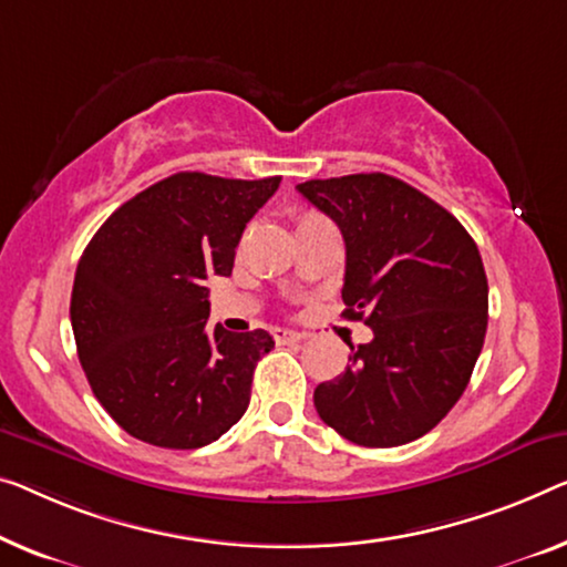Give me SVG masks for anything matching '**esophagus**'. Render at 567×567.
Wrapping results in <instances>:
<instances>
[{
  "instance_id": "1",
  "label": "esophagus",
  "mask_w": 567,
  "mask_h": 567,
  "mask_svg": "<svg viewBox=\"0 0 567 567\" xmlns=\"http://www.w3.org/2000/svg\"><path fill=\"white\" fill-rule=\"evenodd\" d=\"M272 336H275L277 343H298V341H302V338H306L302 333L290 331V328H275Z\"/></svg>"
}]
</instances>
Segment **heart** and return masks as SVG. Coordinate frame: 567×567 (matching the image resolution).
I'll return each mask as SVG.
<instances>
[{
    "instance_id": "1",
    "label": "heart",
    "mask_w": 567,
    "mask_h": 567,
    "mask_svg": "<svg viewBox=\"0 0 567 567\" xmlns=\"http://www.w3.org/2000/svg\"><path fill=\"white\" fill-rule=\"evenodd\" d=\"M320 221H326V218L318 216V214H312V210H306V214L298 216V229H306V226H316Z\"/></svg>"
}]
</instances>
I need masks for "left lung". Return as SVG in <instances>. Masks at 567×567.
I'll return each mask as SVG.
<instances>
[{
    "mask_svg": "<svg viewBox=\"0 0 567 567\" xmlns=\"http://www.w3.org/2000/svg\"><path fill=\"white\" fill-rule=\"evenodd\" d=\"M346 241L349 320L374 331L349 367L316 386L320 420L346 441L394 447L441 422L468 386L488 323V282L458 218L400 177L300 183Z\"/></svg>",
    "mask_w": 567,
    "mask_h": 567,
    "instance_id": "obj_1",
    "label": "left lung"
}]
</instances>
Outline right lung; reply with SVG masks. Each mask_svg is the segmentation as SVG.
<instances>
[{"label":"right lung","instance_id":"add662e5","mask_svg":"<svg viewBox=\"0 0 567 567\" xmlns=\"http://www.w3.org/2000/svg\"><path fill=\"white\" fill-rule=\"evenodd\" d=\"M280 181L175 173L116 208L83 251L75 349L101 408L137 441L193 451L247 412L275 341L261 328L210 331L206 280L231 275L244 229Z\"/></svg>","mask_w":567,"mask_h":567}]
</instances>
